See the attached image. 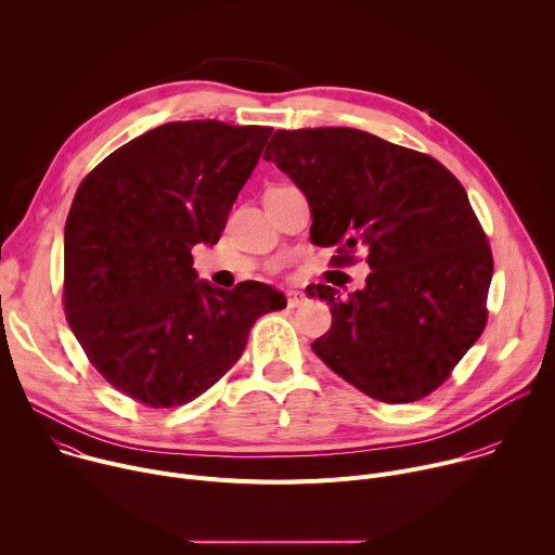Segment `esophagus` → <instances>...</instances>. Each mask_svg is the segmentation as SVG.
Returning a JSON list of instances; mask_svg holds the SVG:
<instances>
[{
  "label": "esophagus",
  "instance_id": "esophagus-1",
  "mask_svg": "<svg viewBox=\"0 0 555 555\" xmlns=\"http://www.w3.org/2000/svg\"><path fill=\"white\" fill-rule=\"evenodd\" d=\"M285 296H287V307H292V309H294V307H298V305H302V302L307 300V298H305V294H302V292H298V289H289Z\"/></svg>",
  "mask_w": 555,
  "mask_h": 555
}]
</instances>
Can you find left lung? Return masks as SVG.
Returning a JSON list of instances; mask_svg holds the SVG:
<instances>
[{"label": "left lung", "instance_id": "1", "mask_svg": "<svg viewBox=\"0 0 555 555\" xmlns=\"http://www.w3.org/2000/svg\"><path fill=\"white\" fill-rule=\"evenodd\" d=\"M307 197L334 263L366 250V285L307 287L332 307L311 345L369 398L406 404L443 384L488 323L492 250L461 182L435 157L351 127L276 131L266 149Z\"/></svg>", "mask_w": 555, "mask_h": 555}]
</instances>
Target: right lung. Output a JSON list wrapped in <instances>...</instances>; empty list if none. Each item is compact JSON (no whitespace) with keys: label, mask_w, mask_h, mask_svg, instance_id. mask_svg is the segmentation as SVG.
Instances as JSON below:
<instances>
[{"label":"right lung","mask_w":555,"mask_h":555,"mask_svg":"<svg viewBox=\"0 0 555 555\" xmlns=\"http://www.w3.org/2000/svg\"><path fill=\"white\" fill-rule=\"evenodd\" d=\"M272 127L186 120L122 144L78 186L63 236L65 319L94 369L151 409L193 402L242 358L285 296L259 281H199Z\"/></svg>","instance_id":"add662e5"}]
</instances>
